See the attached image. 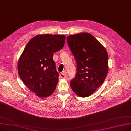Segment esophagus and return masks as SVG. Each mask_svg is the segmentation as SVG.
Wrapping results in <instances>:
<instances>
[{"label":"esophagus","mask_w":131,"mask_h":131,"mask_svg":"<svg viewBox=\"0 0 131 131\" xmlns=\"http://www.w3.org/2000/svg\"><path fill=\"white\" fill-rule=\"evenodd\" d=\"M66 71H64V72H62V73H61L60 74V77H61V78H63V79H65V78H66Z\"/></svg>","instance_id":"obj_1"}]
</instances>
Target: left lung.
<instances>
[{"mask_svg":"<svg viewBox=\"0 0 131 131\" xmlns=\"http://www.w3.org/2000/svg\"><path fill=\"white\" fill-rule=\"evenodd\" d=\"M77 62L76 77L70 82L74 92L86 98L103 84L108 72V55L104 46L89 33L67 37Z\"/></svg>","mask_w":131,"mask_h":131,"instance_id":"1","label":"left lung"}]
</instances>
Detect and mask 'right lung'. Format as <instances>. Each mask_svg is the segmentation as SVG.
Here are the masks:
<instances>
[{"mask_svg": "<svg viewBox=\"0 0 131 131\" xmlns=\"http://www.w3.org/2000/svg\"><path fill=\"white\" fill-rule=\"evenodd\" d=\"M65 39L64 35H38L28 42L19 57L18 74L38 97H48L56 88L59 74L53 55L64 47Z\"/></svg>", "mask_w": 131, "mask_h": 131, "instance_id": "1", "label": "right lung"}]
</instances>
